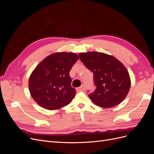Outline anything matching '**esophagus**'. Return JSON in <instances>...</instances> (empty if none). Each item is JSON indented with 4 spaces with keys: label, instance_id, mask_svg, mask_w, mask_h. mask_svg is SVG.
I'll return each instance as SVG.
<instances>
[{
    "label": "esophagus",
    "instance_id": "34e87169",
    "mask_svg": "<svg viewBox=\"0 0 154 154\" xmlns=\"http://www.w3.org/2000/svg\"><path fill=\"white\" fill-rule=\"evenodd\" d=\"M77 91L78 92H85V85H82L81 87L77 88Z\"/></svg>",
    "mask_w": 154,
    "mask_h": 154
}]
</instances>
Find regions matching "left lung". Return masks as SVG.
I'll list each match as a JSON object with an SVG mask.
<instances>
[{
	"label": "left lung",
	"mask_w": 154,
	"mask_h": 154,
	"mask_svg": "<svg viewBox=\"0 0 154 154\" xmlns=\"http://www.w3.org/2000/svg\"><path fill=\"white\" fill-rule=\"evenodd\" d=\"M79 57L94 74L96 89L88 94L93 103L104 108L122 103L130 87L129 74L123 65L112 56L102 53H82Z\"/></svg>",
	"instance_id": "8db88e82"
}]
</instances>
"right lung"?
Masks as SVG:
<instances>
[{
	"label": "right lung",
	"mask_w": 154,
	"mask_h": 154,
	"mask_svg": "<svg viewBox=\"0 0 154 154\" xmlns=\"http://www.w3.org/2000/svg\"><path fill=\"white\" fill-rule=\"evenodd\" d=\"M78 60L72 53H57L42 61L32 72L29 88L33 100L48 110L67 105L75 96L69 72Z\"/></svg>",
	"instance_id": "obj_1"
}]
</instances>
